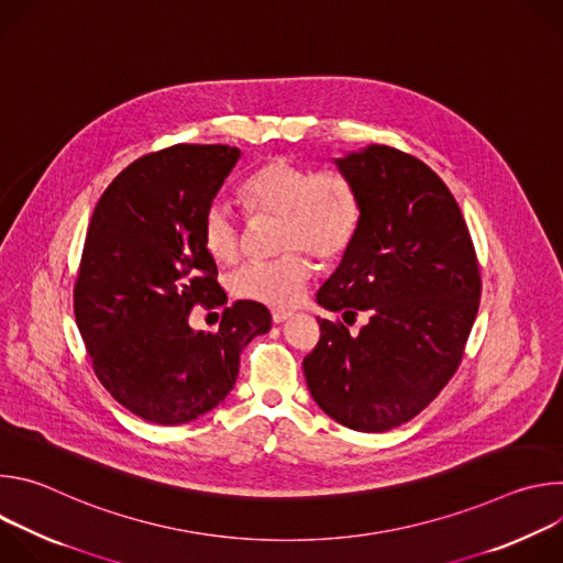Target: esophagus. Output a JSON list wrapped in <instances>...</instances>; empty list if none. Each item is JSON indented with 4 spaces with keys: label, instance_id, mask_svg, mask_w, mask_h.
Instances as JSON below:
<instances>
[{
    "label": "esophagus",
    "instance_id": "esophagus-1",
    "mask_svg": "<svg viewBox=\"0 0 563 563\" xmlns=\"http://www.w3.org/2000/svg\"><path fill=\"white\" fill-rule=\"evenodd\" d=\"M294 313L291 311H287V309H274L272 311V318H274V323H285L287 318H291Z\"/></svg>",
    "mask_w": 563,
    "mask_h": 563
}]
</instances>
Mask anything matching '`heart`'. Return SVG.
<instances>
[{
	"instance_id": "b5f03b06",
	"label": "heart",
	"mask_w": 563,
	"mask_h": 563,
	"mask_svg": "<svg viewBox=\"0 0 563 563\" xmlns=\"http://www.w3.org/2000/svg\"><path fill=\"white\" fill-rule=\"evenodd\" d=\"M243 189L254 211L280 216V250H300L320 263H334L358 233L361 198L343 176H313L291 159L274 157L247 178ZM202 243L218 263H233L243 250L238 218L220 198L202 213ZM300 252L245 263L229 280L233 296L274 307L294 305L311 276V263Z\"/></svg>"
}]
</instances>
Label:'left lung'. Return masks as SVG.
Instances as JSON below:
<instances>
[{"label": "left lung", "instance_id": "obj_1", "mask_svg": "<svg viewBox=\"0 0 563 563\" xmlns=\"http://www.w3.org/2000/svg\"><path fill=\"white\" fill-rule=\"evenodd\" d=\"M361 198V227L316 300L356 336L318 318L302 369L318 408L345 428L385 432L426 410L454 376L478 311L481 276L461 209L415 155L369 144L334 157ZM350 325V323H347Z\"/></svg>", "mask_w": 563, "mask_h": 563}]
</instances>
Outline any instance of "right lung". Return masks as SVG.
I'll return each instance as SVG.
<instances>
[{"label": "right lung", "mask_w": 563, "mask_h": 563, "mask_svg": "<svg viewBox=\"0 0 563 563\" xmlns=\"http://www.w3.org/2000/svg\"><path fill=\"white\" fill-rule=\"evenodd\" d=\"M240 159L224 144H176L131 163L96 205L75 283V320L111 396L157 426L189 423L227 398L240 352L272 330L254 300L224 307L218 332L194 305L227 302L202 243V213Z\"/></svg>", "instance_id": "obj_1"}]
</instances>
